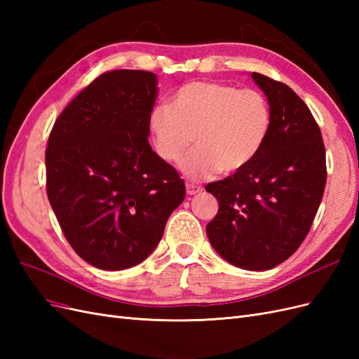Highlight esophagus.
<instances>
[{"label": "esophagus", "mask_w": 359, "mask_h": 359, "mask_svg": "<svg viewBox=\"0 0 359 359\" xmlns=\"http://www.w3.org/2000/svg\"><path fill=\"white\" fill-rule=\"evenodd\" d=\"M186 189H187L189 196H193V194H198V193L202 191V187L198 186V184H193V182H189L187 186H186Z\"/></svg>", "instance_id": "1"}]
</instances>
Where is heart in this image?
Segmentation results:
<instances>
[{
    "mask_svg": "<svg viewBox=\"0 0 359 359\" xmlns=\"http://www.w3.org/2000/svg\"><path fill=\"white\" fill-rule=\"evenodd\" d=\"M271 121L269 102L257 90L191 82L177 91L172 106L154 107L149 128L157 154L169 163L178 161L194 139L196 148L180 168L187 178L199 181L252 163L266 142Z\"/></svg>",
    "mask_w": 359,
    "mask_h": 359,
    "instance_id": "obj_1",
    "label": "heart"
}]
</instances>
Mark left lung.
Instances as JSON below:
<instances>
[{"instance_id":"left-lung-1","label":"left lung","mask_w":359,"mask_h":359,"mask_svg":"<svg viewBox=\"0 0 359 359\" xmlns=\"http://www.w3.org/2000/svg\"><path fill=\"white\" fill-rule=\"evenodd\" d=\"M252 78L271 106L269 135L252 163L205 187L219 201L206 235L229 264L265 271L306 240L327 184V160L320 128L297 93L265 74Z\"/></svg>"}]
</instances>
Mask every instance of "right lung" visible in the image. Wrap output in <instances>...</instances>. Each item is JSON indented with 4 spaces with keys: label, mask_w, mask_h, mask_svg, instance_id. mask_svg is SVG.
<instances>
[{
    "label": "right lung",
    "mask_w": 359,
    "mask_h": 359,
    "mask_svg": "<svg viewBox=\"0 0 359 359\" xmlns=\"http://www.w3.org/2000/svg\"><path fill=\"white\" fill-rule=\"evenodd\" d=\"M157 76L100 74L66 106L46 148V193L85 262L119 271L147 259L186 198L175 168L149 147Z\"/></svg>",
    "instance_id": "add662e5"
}]
</instances>
